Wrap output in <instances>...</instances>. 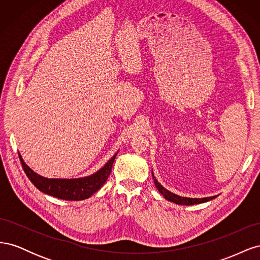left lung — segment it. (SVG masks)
<instances>
[{
    "mask_svg": "<svg viewBox=\"0 0 260 260\" xmlns=\"http://www.w3.org/2000/svg\"><path fill=\"white\" fill-rule=\"evenodd\" d=\"M154 179V183L157 187V190L159 191L160 194H162L165 196V199L170 202H174L176 204H179V205H194V204H201V203H205L208 202L210 200H214L216 196H211V198H203V199H190V198H182V196L176 195L174 193L169 192L168 190H166L158 181L156 180L155 177H153Z\"/></svg>",
    "mask_w": 260,
    "mask_h": 260,
    "instance_id": "1",
    "label": "left lung"
}]
</instances>
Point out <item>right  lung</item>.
Wrapping results in <instances>:
<instances>
[{"mask_svg": "<svg viewBox=\"0 0 260 260\" xmlns=\"http://www.w3.org/2000/svg\"><path fill=\"white\" fill-rule=\"evenodd\" d=\"M21 166L25 174L32 182V184L39 188L41 192L49 194L54 198H57L65 201H82L89 199L91 195L98 192L103 186L105 181L111 175L114 160L117 156V153L112 157L105 166L100 169L95 174L79 179H48L29 168L23 161L22 157L18 153Z\"/></svg>", "mask_w": 260, "mask_h": 260, "instance_id": "right-lung-1", "label": "right lung"}]
</instances>
